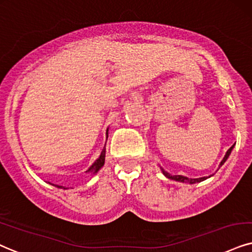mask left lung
Masks as SVG:
<instances>
[{
    "mask_svg": "<svg viewBox=\"0 0 252 252\" xmlns=\"http://www.w3.org/2000/svg\"><path fill=\"white\" fill-rule=\"evenodd\" d=\"M232 149H234V145H232L231 148L228 150L227 154H225V156L223 157V159H222V161H221V164H220V166H222V165H223V164L225 163V160H227L228 157H229V156H230V154H231V150H232ZM160 168H161V167H160ZM161 172H163L164 176L166 177V178H168V179H171V180H176V181H180V183H189V184L201 183V181L206 180L207 178H211V177H212V176H209V177H202V178H195V179H190V178H187V177H184V176H172V174L168 173V172L164 171L163 168H161Z\"/></svg>",
    "mask_w": 252,
    "mask_h": 252,
    "instance_id": "8db88e82",
    "label": "left lung"
}]
</instances>
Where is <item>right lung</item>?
<instances>
[{
  "instance_id": "right-lung-1",
  "label": "right lung",
  "mask_w": 252,
  "mask_h": 252,
  "mask_svg": "<svg viewBox=\"0 0 252 252\" xmlns=\"http://www.w3.org/2000/svg\"><path fill=\"white\" fill-rule=\"evenodd\" d=\"M107 137H108V129H107ZM104 158H106V148H103L102 152H101V155H100V157H98V158L96 159V160L94 161L93 165H92V166L89 167L88 170L86 171V172H89V173H93V174L97 173V171L100 170V168L102 167L103 165H104ZM49 184H51V183H49ZM51 185H53V186L58 187V189H66V187H63V186H60V185H55V184H51Z\"/></svg>"
}]
</instances>
